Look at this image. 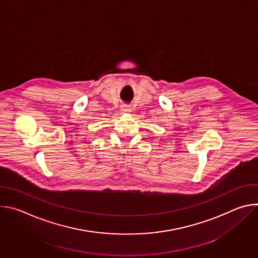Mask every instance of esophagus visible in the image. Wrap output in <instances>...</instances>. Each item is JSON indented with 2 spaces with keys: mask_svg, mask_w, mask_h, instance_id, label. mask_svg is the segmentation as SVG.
Segmentation results:
<instances>
[{
  "mask_svg": "<svg viewBox=\"0 0 258 258\" xmlns=\"http://www.w3.org/2000/svg\"><path fill=\"white\" fill-rule=\"evenodd\" d=\"M121 110H122L123 112H127V111H130V110H131V108L127 107V106H123V107L121 108Z\"/></svg>",
  "mask_w": 258,
  "mask_h": 258,
  "instance_id": "34e87169",
  "label": "esophagus"
}]
</instances>
